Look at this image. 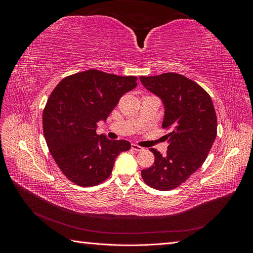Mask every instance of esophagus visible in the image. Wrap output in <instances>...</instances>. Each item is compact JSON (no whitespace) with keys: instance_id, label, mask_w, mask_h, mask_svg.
<instances>
[{"instance_id":"34e87169","label":"esophagus","mask_w":253,"mask_h":253,"mask_svg":"<svg viewBox=\"0 0 253 253\" xmlns=\"http://www.w3.org/2000/svg\"><path fill=\"white\" fill-rule=\"evenodd\" d=\"M132 149L136 152H140V151H143V148L139 147L138 144H135V143H132Z\"/></svg>"}]
</instances>
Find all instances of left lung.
<instances>
[{
  "mask_svg": "<svg viewBox=\"0 0 253 253\" xmlns=\"http://www.w3.org/2000/svg\"><path fill=\"white\" fill-rule=\"evenodd\" d=\"M139 79L162 100L163 127L171 128L166 136L169 141L167 154L150 149L155 162L141 171L142 179L156 190H172L200 169L208 156L216 137L215 110L208 93L185 76L165 73Z\"/></svg>",
  "mask_w": 253,
  "mask_h": 253,
  "instance_id": "left-lung-1",
  "label": "left lung"
}]
</instances>
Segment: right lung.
<instances>
[{
  "label": "right lung",
  "mask_w": 253,
  "mask_h": 253,
  "mask_svg": "<svg viewBox=\"0 0 253 253\" xmlns=\"http://www.w3.org/2000/svg\"><path fill=\"white\" fill-rule=\"evenodd\" d=\"M136 80L89 70L68 76L52 90L43 111V133L60 170L76 185L102 182L117 156L131 149L128 141L111 140L96 131L119 99L137 86Z\"/></svg>",
  "instance_id": "obj_1"
}]
</instances>
